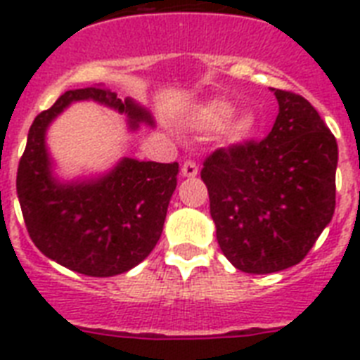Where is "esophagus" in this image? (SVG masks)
I'll use <instances>...</instances> for the list:
<instances>
[{
    "mask_svg": "<svg viewBox=\"0 0 360 360\" xmlns=\"http://www.w3.org/2000/svg\"><path fill=\"white\" fill-rule=\"evenodd\" d=\"M181 174L185 175V177H196V175H198L196 162H192V160H186V162L183 164V168H181Z\"/></svg>",
    "mask_w": 360,
    "mask_h": 360,
    "instance_id": "obj_1",
    "label": "esophagus"
}]
</instances>
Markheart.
<instances>
[{
	"instance_id": "heart-1",
	"label": "heart",
	"mask_w": 360,
	"mask_h": 360,
	"mask_svg": "<svg viewBox=\"0 0 360 360\" xmlns=\"http://www.w3.org/2000/svg\"><path fill=\"white\" fill-rule=\"evenodd\" d=\"M233 112H236V108L228 101H211V103H205L196 110L194 121H196L198 127L205 130L222 129L226 141L240 143L246 138H250L256 123H254V117L250 114H239L231 118Z\"/></svg>"
}]
</instances>
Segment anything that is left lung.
I'll return each mask as SVG.
<instances>
[{
	"instance_id": "obj_1",
	"label": "left lung",
	"mask_w": 360,
	"mask_h": 360,
	"mask_svg": "<svg viewBox=\"0 0 360 360\" xmlns=\"http://www.w3.org/2000/svg\"><path fill=\"white\" fill-rule=\"evenodd\" d=\"M271 91L278 115L267 138L219 149L202 169L220 250L250 274L297 265L336 205L335 136L307 98Z\"/></svg>"
}]
</instances>
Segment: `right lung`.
I'll list each match as a JSON object with an SVG mask.
<instances>
[{
	"label": "right lung",
	"mask_w": 360,
	"mask_h": 360,
	"mask_svg": "<svg viewBox=\"0 0 360 360\" xmlns=\"http://www.w3.org/2000/svg\"><path fill=\"white\" fill-rule=\"evenodd\" d=\"M93 103L127 117L129 132L155 127L153 115L134 98L86 87L70 89L31 124L20 158L16 194L35 246L63 267L87 276H115L146 259L162 233L179 164L121 157L108 172L61 179L48 151L50 124L70 104Z\"/></svg>",
	"instance_id": "obj_1"
}]
</instances>
